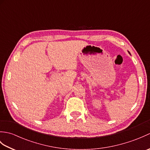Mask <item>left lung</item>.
Segmentation results:
<instances>
[{
	"instance_id": "1",
	"label": "left lung",
	"mask_w": 150,
	"mask_h": 150,
	"mask_svg": "<svg viewBox=\"0 0 150 150\" xmlns=\"http://www.w3.org/2000/svg\"><path fill=\"white\" fill-rule=\"evenodd\" d=\"M129 54H130V53H129Z\"/></svg>"
}]
</instances>
